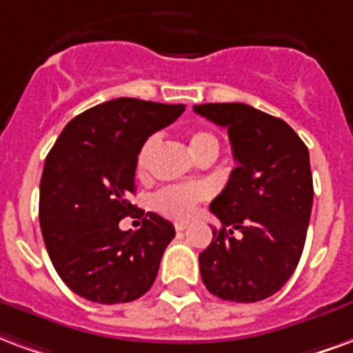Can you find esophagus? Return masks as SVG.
Masks as SVG:
<instances>
[{
	"label": "esophagus",
	"instance_id": "obj_1",
	"mask_svg": "<svg viewBox=\"0 0 353 353\" xmlns=\"http://www.w3.org/2000/svg\"><path fill=\"white\" fill-rule=\"evenodd\" d=\"M174 226H176V232H183V230H187V226H189V224H187V223H176Z\"/></svg>",
	"mask_w": 353,
	"mask_h": 353
}]
</instances>
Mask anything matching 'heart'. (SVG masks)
<instances>
[{"label":"heart","instance_id":"1","mask_svg":"<svg viewBox=\"0 0 353 353\" xmlns=\"http://www.w3.org/2000/svg\"><path fill=\"white\" fill-rule=\"evenodd\" d=\"M155 138H148L142 143V148L138 151L137 157V172L143 174V170L148 166V159H150L151 151L155 148ZM189 148L192 155L200 159L205 153L211 151H219V140H216L211 132L205 130H196L189 137ZM208 196V189L200 183H187V185H170L164 187L157 192L151 205L157 213L174 219V221H187L194 215L196 205L202 202L203 198Z\"/></svg>","mask_w":353,"mask_h":353}]
</instances>
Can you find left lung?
<instances>
[{
    "mask_svg": "<svg viewBox=\"0 0 353 353\" xmlns=\"http://www.w3.org/2000/svg\"><path fill=\"white\" fill-rule=\"evenodd\" d=\"M194 112L228 129L237 161L210 205L223 226L200 252L202 281L224 301H262L286 284L305 247L314 196L309 150L286 121L249 104Z\"/></svg>",
    "mask_w": 353,
    "mask_h": 353,
    "instance_id": "8db88e82",
    "label": "left lung"
}]
</instances>
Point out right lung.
Returning <instances> with one entry per match:
<instances>
[{"label":"right lung","mask_w":353,"mask_h":353,"mask_svg":"<svg viewBox=\"0 0 353 353\" xmlns=\"http://www.w3.org/2000/svg\"><path fill=\"white\" fill-rule=\"evenodd\" d=\"M183 110L129 97L106 101L70 119L46 157L41 232L57 275L80 297L129 303L155 283L174 224L151 211L137 232L119 230V221L138 211L129 198L142 143Z\"/></svg>","instance_id":"obj_1"}]
</instances>
